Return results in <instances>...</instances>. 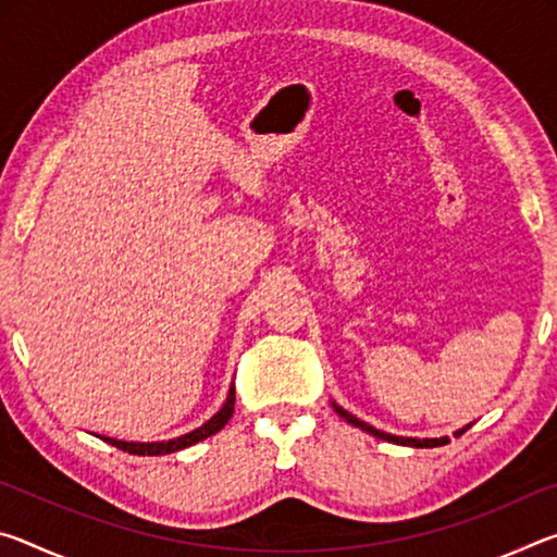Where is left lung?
Returning <instances> with one entry per match:
<instances>
[{"mask_svg":"<svg viewBox=\"0 0 557 557\" xmlns=\"http://www.w3.org/2000/svg\"><path fill=\"white\" fill-rule=\"evenodd\" d=\"M334 405V410L338 412V418H344L346 422H351L354 428H358V430H363V432H369V435H373V437H379V440H385V442H393V445H405V447H442V445H447V437H430V440H418V437H395V435H388V432H381V430H375V428H371L369 422H363V420H358L356 414H351L348 410H344L342 405H336V403H332ZM469 430V425L467 428H461V430H457V435H461V432H467Z\"/></svg>","mask_w":557,"mask_h":557,"instance_id":"1","label":"left lung"}]
</instances>
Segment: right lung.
I'll return each instance as SVG.
<instances>
[{
	"label": "right lung",
	"instance_id": "1",
	"mask_svg": "<svg viewBox=\"0 0 557 557\" xmlns=\"http://www.w3.org/2000/svg\"><path fill=\"white\" fill-rule=\"evenodd\" d=\"M233 408H235V388L231 385L228 398H225L223 408L215 412L209 422H203L201 428L186 432V435H182V437H174V440H166V442H125V440H115V437H102V440H106L108 445L117 447L122 451H129V455H137V457L172 455V451L191 447V445H196V442H201L206 437L215 435V432H219V430H223L225 422L233 418Z\"/></svg>",
	"mask_w": 557,
	"mask_h": 557
}]
</instances>
